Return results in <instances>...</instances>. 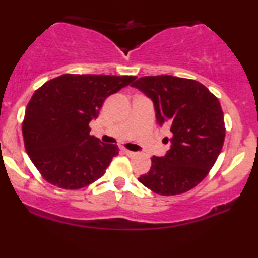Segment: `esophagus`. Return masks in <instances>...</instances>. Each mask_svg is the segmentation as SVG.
<instances>
[{
	"label": "esophagus",
	"mask_w": 258,
	"mask_h": 258,
	"mask_svg": "<svg viewBox=\"0 0 258 258\" xmlns=\"http://www.w3.org/2000/svg\"><path fill=\"white\" fill-rule=\"evenodd\" d=\"M122 151H123V154H126L127 156H130V157L136 156V155H137V153H133V151H131V150H127V149H122Z\"/></svg>",
	"instance_id": "esophagus-1"
}]
</instances>
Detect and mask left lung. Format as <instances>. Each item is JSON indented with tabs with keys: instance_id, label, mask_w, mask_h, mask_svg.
Returning <instances> with one entry per match:
<instances>
[{
	"instance_id": "1",
	"label": "left lung",
	"mask_w": 258,
	"mask_h": 258,
	"mask_svg": "<svg viewBox=\"0 0 258 258\" xmlns=\"http://www.w3.org/2000/svg\"><path fill=\"white\" fill-rule=\"evenodd\" d=\"M132 86L153 99L157 121L172 132L166 156L151 157L150 170L138 180L161 196L190 191L221 153L226 128L218 97L196 80L167 74L142 77Z\"/></svg>"
}]
</instances>
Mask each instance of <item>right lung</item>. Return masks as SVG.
<instances>
[{"instance_id": "add662e5", "label": "right lung", "mask_w": 258, "mask_h": 258, "mask_svg": "<svg viewBox=\"0 0 258 258\" xmlns=\"http://www.w3.org/2000/svg\"><path fill=\"white\" fill-rule=\"evenodd\" d=\"M133 76L62 74L37 89L23 121L25 150L49 184L64 190L83 188L105 173L119 154L116 144L90 136L108 96L130 85Z\"/></svg>"}]
</instances>
